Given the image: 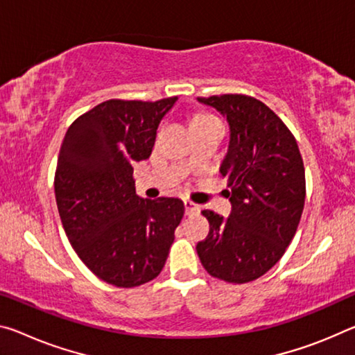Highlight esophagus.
Here are the masks:
<instances>
[{
    "label": "esophagus",
    "mask_w": 355,
    "mask_h": 355,
    "mask_svg": "<svg viewBox=\"0 0 355 355\" xmlns=\"http://www.w3.org/2000/svg\"><path fill=\"white\" fill-rule=\"evenodd\" d=\"M184 211H187V215H196L200 211V207L191 200H184Z\"/></svg>",
    "instance_id": "obj_1"
}]
</instances>
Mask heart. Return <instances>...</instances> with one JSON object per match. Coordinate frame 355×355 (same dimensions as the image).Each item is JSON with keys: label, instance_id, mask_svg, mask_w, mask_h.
I'll return each instance as SVG.
<instances>
[{"label": "heart", "instance_id": "1", "mask_svg": "<svg viewBox=\"0 0 355 355\" xmlns=\"http://www.w3.org/2000/svg\"><path fill=\"white\" fill-rule=\"evenodd\" d=\"M207 118H213V116H210V115H205V114H199V115H196L193 120L191 121H198V120H207Z\"/></svg>", "mask_w": 355, "mask_h": 355}]
</instances>
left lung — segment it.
I'll list each match as a JSON object with an SVG mask.
<instances>
[{"instance_id":"left-lung-1","label":"left lung","mask_w":355,"mask_h":355,"mask_svg":"<svg viewBox=\"0 0 355 355\" xmlns=\"http://www.w3.org/2000/svg\"><path fill=\"white\" fill-rule=\"evenodd\" d=\"M229 123V148L219 167L227 178L229 218L204 210L207 239L196 246L202 266L227 283L267 273L294 239L305 205V167L295 137L272 109L245 94L198 98Z\"/></svg>"}]
</instances>
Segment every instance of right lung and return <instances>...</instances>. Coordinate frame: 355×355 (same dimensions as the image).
<instances>
[{
  "mask_svg": "<svg viewBox=\"0 0 355 355\" xmlns=\"http://www.w3.org/2000/svg\"><path fill=\"white\" fill-rule=\"evenodd\" d=\"M177 99H109L78 116L61 144L55 198L64 232L82 262L116 288L161 273L184 215L180 199L139 198L132 178Z\"/></svg>",
  "mask_w": 355,
  "mask_h": 355,
  "instance_id": "right-lung-1",
  "label": "right lung"
}]
</instances>
